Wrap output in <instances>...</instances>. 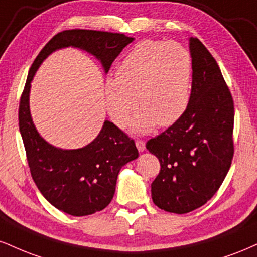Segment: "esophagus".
<instances>
[{
    "label": "esophagus",
    "instance_id": "34e87169",
    "mask_svg": "<svg viewBox=\"0 0 257 257\" xmlns=\"http://www.w3.org/2000/svg\"><path fill=\"white\" fill-rule=\"evenodd\" d=\"M135 145H137L139 152H144L145 148H146V145H145V141H142V140H137V141H135Z\"/></svg>",
    "mask_w": 257,
    "mask_h": 257
}]
</instances>
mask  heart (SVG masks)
Masks as SVG:
<instances>
[{
	"label": "heart",
	"instance_id": "b5f03b06",
	"mask_svg": "<svg viewBox=\"0 0 257 257\" xmlns=\"http://www.w3.org/2000/svg\"><path fill=\"white\" fill-rule=\"evenodd\" d=\"M193 82L190 52L175 42L146 39L123 58L116 79L105 85V105L111 119L124 126L138 109L132 131L150 132L154 124L169 126L189 106ZM138 100H136V98Z\"/></svg>",
	"mask_w": 257,
	"mask_h": 257
}]
</instances>
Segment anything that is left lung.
Listing matches in <instances>:
<instances>
[{
	"instance_id": "left-lung-1",
	"label": "left lung",
	"mask_w": 257,
	"mask_h": 257,
	"mask_svg": "<svg viewBox=\"0 0 257 257\" xmlns=\"http://www.w3.org/2000/svg\"><path fill=\"white\" fill-rule=\"evenodd\" d=\"M193 82L189 106L177 122L147 141L159 159L152 200L160 209L184 214L217 193L233 158L234 106L220 68L197 38H190Z\"/></svg>"
}]
</instances>
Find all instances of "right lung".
Returning a JSON list of instances; mask_svg holds the SVG:
<instances>
[{
    "label": "right lung",
    "instance_id": "obj_1",
    "mask_svg": "<svg viewBox=\"0 0 257 257\" xmlns=\"http://www.w3.org/2000/svg\"><path fill=\"white\" fill-rule=\"evenodd\" d=\"M134 38L123 33L93 30H66L46 43L33 61L19 104V129L31 176L52 206L74 217L101 211L112 200L117 176L123 165L139 157L135 142L118 126L105 120L98 137L78 150H61L37 132L30 112L31 81L52 51L74 46L98 58L105 73Z\"/></svg>",
    "mask_w": 257,
    "mask_h": 257
}]
</instances>
